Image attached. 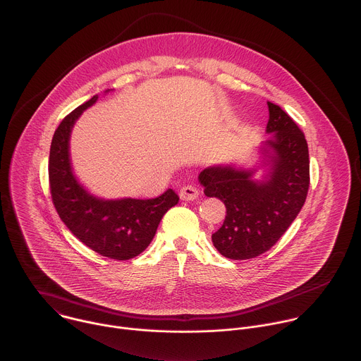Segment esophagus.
<instances>
[{"mask_svg": "<svg viewBox=\"0 0 361 361\" xmlns=\"http://www.w3.org/2000/svg\"><path fill=\"white\" fill-rule=\"evenodd\" d=\"M198 197V190L194 185H184L180 190V198L183 201H192Z\"/></svg>", "mask_w": 361, "mask_h": 361, "instance_id": "obj_1", "label": "esophagus"}]
</instances>
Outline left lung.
Segmentation results:
<instances>
[{"instance_id":"1","label":"left lung","mask_w":361,"mask_h":361,"mask_svg":"<svg viewBox=\"0 0 361 361\" xmlns=\"http://www.w3.org/2000/svg\"><path fill=\"white\" fill-rule=\"evenodd\" d=\"M267 133L261 152L271 166L268 176L254 180L255 169L214 166L198 176L204 194L226 208L212 244L221 255L243 261L269 251L300 212L309 190V150L303 132L278 104L268 102Z\"/></svg>"}]
</instances>
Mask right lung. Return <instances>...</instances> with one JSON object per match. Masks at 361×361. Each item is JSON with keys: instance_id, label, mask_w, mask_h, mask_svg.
I'll list each match as a JSON object with an SVG mask.
<instances>
[{"instance_id": "add662e5", "label": "right lung", "mask_w": 361, "mask_h": 361, "mask_svg": "<svg viewBox=\"0 0 361 361\" xmlns=\"http://www.w3.org/2000/svg\"><path fill=\"white\" fill-rule=\"evenodd\" d=\"M96 100L97 94L76 107L55 130L48 166L49 188L56 212L80 243L102 257L128 261L149 247L163 215L180 198L169 188L150 200H102L79 184L71 167V132L82 111Z\"/></svg>"}]
</instances>
